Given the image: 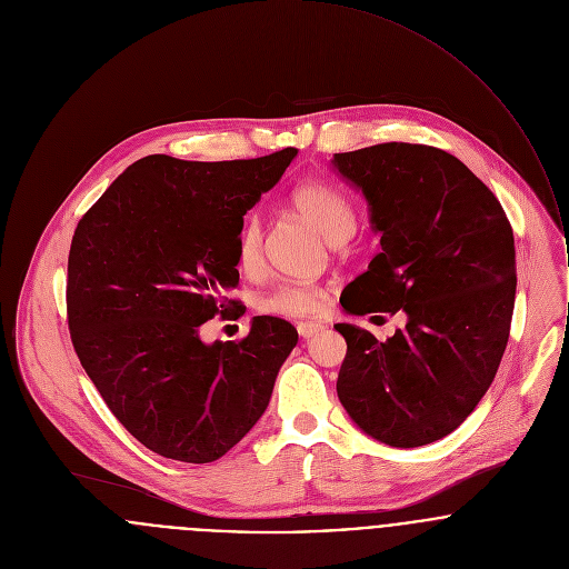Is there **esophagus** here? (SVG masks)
<instances>
[{"mask_svg": "<svg viewBox=\"0 0 569 569\" xmlns=\"http://www.w3.org/2000/svg\"><path fill=\"white\" fill-rule=\"evenodd\" d=\"M322 329H325V327L318 325V322H300V325H298V333H300V338H305V340L313 338V336L320 333Z\"/></svg>", "mask_w": 569, "mask_h": 569, "instance_id": "1", "label": "esophagus"}]
</instances>
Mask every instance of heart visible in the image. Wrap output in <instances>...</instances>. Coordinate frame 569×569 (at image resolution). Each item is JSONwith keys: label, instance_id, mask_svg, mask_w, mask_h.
Here are the masks:
<instances>
[{"label": "heart", "instance_id": "1", "mask_svg": "<svg viewBox=\"0 0 569 569\" xmlns=\"http://www.w3.org/2000/svg\"><path fill=\"white\" fill-rule=\"evenodd\" d=\"M296 211L309 220L331 244L356 229V211L349 198L322 181H309L291 193ZM264 258V229L258 216H249L236 238V264L244 273H256ZM258 309L280 318H316L327 309V291L318 284L282 282L260 296Z\"/></svg>", "mask_w": 569, "mask_h": 569}]
</instances>
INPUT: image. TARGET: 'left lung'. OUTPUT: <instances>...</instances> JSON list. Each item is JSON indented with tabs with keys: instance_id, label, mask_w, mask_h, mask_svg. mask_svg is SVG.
Here are the masks:
<instances>
[{
	"instance_id": "left-lung-1",
	"label": "left lung",
	"mask_w": 569,
	"mask_h": 569,
	"mask_svg": "<svg viewBox=\"0 0 569 569\" xmlns=\"http://www.w3.org/2000/svg\"><path fill=\"white\" fill-rule=\"evenodd\" d=\"M365 193L379 253L347 284V313H406L392 338L347 340L338 397L373 439L417 448L450 435L501 365L517 293L515 236L497 196L457 157L412 143L333 154Z\"/></svg>"
}]
</instances>
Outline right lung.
<instances>
[{
  "label": "right lung",
  "instance_id": "add662e5",
  "mask_svg": "<svg viewBox=\"0 0 569 569\" xmlns=\"http://www.w3.org/2000/svg\"><path fill=\"white\" fill-rule=\"evenodd\" d=\"M296 148L249 161L152 154L132 163L79 220L68 256V327L112 415L161 457L209 463L269 406L298 331L258 316L240 342L200 340L238 302L236 238Z\"/></svg>",
  "mask_w": 569,
  "mask_h": 569
}]
</instances>
